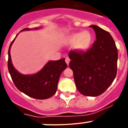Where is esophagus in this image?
<instances>
[{
  "label": "esophagus",
  "instance_id": "esophagus-1",
  "mask_svg": "<svg viewBox=\"0 0 128 128\" xmlns=\"http://www.w3.org/2000/svg\"><path fill=\"white\" fill-rule=\"evenodd\" d=\"M65 62H66V64L68 65V64H69V62H70V58H68V57L65 58Z\"/></svg>",
  "mask_w": 128,
  "mask_h": 128
}]
</instances>
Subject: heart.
Wrapping results in <instances>:
<instances>
[{
  "label": "heart",
  "instance_id": "1",
  "mask_svg": "<svg viewBox=\"0 0 128 128\" xmlns=\"http://www.w3.org/2000/svg\"><path fill=\"white\" fill-rule=\"evenodd\" d=\"M93 40V36L88 30H84L82 32L72 33L66 38L67 44H74V48L79 52L86 51L91 46Z\"/></svg>",
  "mask_w": 128,
  "mask_h": 128
}]
</instances>
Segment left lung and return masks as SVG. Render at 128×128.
Listing matches in <instances>:
<instances>
[{
  "label": "left lung",
  "instance_id": "left-lung-1",
  "mask_svg": "<svg viewBox=\"0 0 128 128\" xmlns=\"http://www.w3.org/2000/svg\"><path fill=\"white\" fill-rule=\"evenodd\" d=\"M96 40L86 52L71 50L69 66L81 94L96 97L104 92L117 75L118 51L110 34L95 25Z\"/></svg>",
  "mask_w": 128,
  "mask_h": 128
}]
</instances>
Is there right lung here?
<instances>
[{
	"instance_id": "right-lung-1",
	"label": "right lung",
	"mask_w": 128,
	"mask_h": 128,
	"mask_svg": "<svg viewBox=\"0 0 128 128\" xmlns=\"http://www.w3.org/2000/svg\"><path fill=\"white\" fill-rule=\"evenodd\" d=\"M38 29L37 28L32 29ZM30 29L26 28L21 31ZM16 37L10 44L8 62L9 72L14 85L20 92L30 98L37 99H46L50 98L56 92L61 74L67 66L65 58L57 61H49L41 70L34 74H22L13 66L10 54V48Z\"/></svg>"
}]
</instances>
